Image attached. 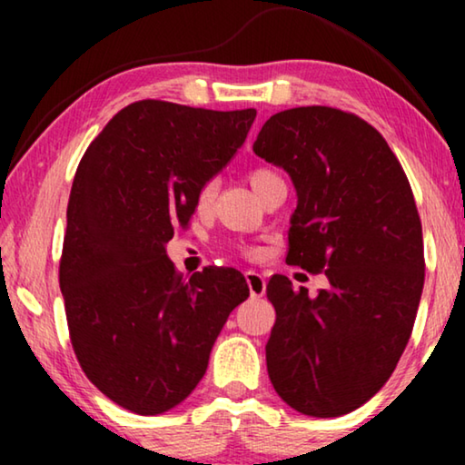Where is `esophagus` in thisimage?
I'll return each mask as SVG.
<instances>
[{
    "label": "esophagus",
    "mask_w": 465,
    "mask_h": 465,
    "mask_svg": "<svg viewBox=\"0 0 465 465\" xmlns=\"http://www.w3.org/2000/svg\"><path fill=\"white\" fill-rule=\"evenodd\" d=\"M246 282H248V289H250V297H262L264 291H266V279L262 277L261 272H254V271H248L246 272Z\"/></svg>",
    "instance_id": "1"
}]
</instances>
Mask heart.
I'll return each instance as SVG.
<instances>
[{
	"label": "heart",
	"mask_w": 465,
	"mask_h": 465,
	"mask_svg": "<svg viewBox=\"0 0 465 465\" xmlns=\"http://www.w3.org/2000/svg\"><path fill=\"white\" fill-rule=\"evenodd\" d=\"M271 174H272V172L266 170V168L252 170L250 172V184L256 188L266 176H271ZM213 196H215V183H213V180H209V183H204L201 186L199 194H196V207H199V209H209V204L213 203Z\"/></svg>",
	"instance_id": "obj_1"
}]
</instances>
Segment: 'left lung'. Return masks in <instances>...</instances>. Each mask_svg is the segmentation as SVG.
<instances>
[{
  "instance_id": "left-lung-1",
  "label": "left lung",
  "mask_w": 465,
  "mask_h": 465,
  "mask_svg": "<svg viewBox=\"0 0 465 465\" xmlns=\"http://www.w3.org/2000/svg\"><path fill=\"white\" fill-rule=\"evenodd\" d=\"M252 149L295 186L287 262L328 279L313 297L285 274L266 285L272 388L302 414H349L383 388L412 334L424 285L412 188L380 133L338 108L272 114Z\"/></svg>"
}]
</instances>
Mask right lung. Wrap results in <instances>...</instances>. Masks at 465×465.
Wrapping results in <instances>:
<instances>
[{"instance_id":"add662e5","label":"right lung","mask_w":465,"mask_h":465,"mask_svg":"<svg viewBox=\"0 0 465 465\" xmlns=\"http://www.w3.org/2000/svg\"><path fill=\"white\" fill-rule=\"evenodd\" d=\"M254 119V108L133 102L77 166L59 264L69 336L88 380L131 412L184 402L227 316L250 295L233 269L183 279L166 243Z\"/></svg>"}]
</instances>
